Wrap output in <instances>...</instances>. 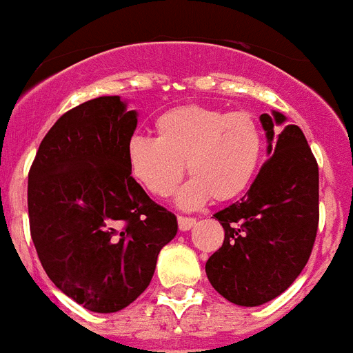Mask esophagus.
Masks as SVG:
<instances>
[{"instance_id":"34e87169","label":"esophagus","mask_w":353,"mask_h":353,"mask_svg":"<svg viewBox=\"0 0 353 353\" xmlns=\"http://www.w3.org/2000/svg\"><path fill=\"white\" fill-rule=\"evenodd\" d=\"M196 224L194 217H185V215H179V228L180 232H189Z\"/></svg>"}]
</instances>
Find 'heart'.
I'll return each mask as SVG.
<instances>
[{
    "instance_id": "obj_1",
    "label": "heart",
    "mask_w": 353,
    "mask_h": 353,
    "mask_svg": "<svg viewBox=\"0 0 353 353\" xmlns=\"http://www.w3.org/2000/svg\"><path fill=\"white\" fill-rule=\"evenodd\" d=\"M155 132L157 138L129 139L127 164L155 198L173 194L187 166L192 179L179 194L183 208L239 198L254 180L263 154L260 123L245 111L180 105L155 120Z\"/></svg>"
}]
</instances>
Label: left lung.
I'll return each instance as SVG.
<instances>
[{
	"label": "left lung",
	"instance_id": "obj_1",
	"mask_svg": "<svg viewBox=\"0 0 353 353\" xmlns=\"http://www.w3.org/2000/svg\"><path fill=\"white\" fill-rule=\"evenodd\" d=\"M269 155L245 196L214 215L224 242L208 258V281L233 304L260 305L281 295L313 251L318 219V164L297 125L261 114Z\"/></svg>",
	"mask_w": 353,
	"mask_h": 353
}]
</instances>
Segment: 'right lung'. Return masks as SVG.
I'll return each mask as SVG.
<instances>
[{
  "label": "right lung",
  "instance_id": "right-lung-1",
  "mask_svg": "<svg viewBox=\"0 0 353 353\" xmlns=\"http://www.w3.org/2000/svg\"><path fill=\"white\" fill-rule=\"evenodd\" d=\"M138 125L118 95L58 118L28 173L30 232L43 270L67 297L114 313L146 290L176 217L132 179L127 143Z\"/></svg>",
  "mask_w": 353,
  "mask_h": 353
}]
</instances>
